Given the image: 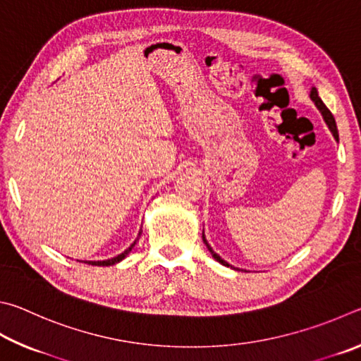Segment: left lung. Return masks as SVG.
<instances>
[{
	"label": "left lung",
	"instance_id": "left-lung-1",
	"mask_svg": "<svg viewBox=\"0 0 361 361\" xmlns=\"http://www.w3.org/2000/svg\"><path fill=\"white\" fill-rule=\"evenodd\" d=\"M309 97H311V99L314 101V104L317 106V109L322 112V117H324V120H325V123L328 125V128H330V131L333 133V136H334V139H336V141H339V135H338V128H336V122H334V117H333V114L330 112V109H328V107L324 104V101L320 99V97H319V92H317V88L315 87H312L311 88V94H309ZM203 241H204V244H206V247H207V250L211 252V255L216 258V260L219 262V263H222L224 267H228V268H233V269H236L235 267H231L230 263H226L224 258H220V255H217L216 252L212 250V247L209 245V243L206 241V236H204V231H203Z\"/></svg>",
	"mask_w": 361,
	"mask_h": 361
}]
</instances>
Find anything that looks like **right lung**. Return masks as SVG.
I'll use <instances>...</instances> for the list:
<instances>
[{
    "label": "right lung",
    "mask_w": 361,
    "mask_h": 361,
    "mask_svg": "<svg viewBox=\"0 0 361 361\" xmlns=\"http://www.w3.org/2000/svg\"><path fill=\"white\" fill-rule=\"evenodd\" d=\"M141 233H142V230H139V233H137V238L135 239V243H133L128 249L123 250L122 254H120V255H117V257H112V258H109V260H103V262H84V263H87V264H93V267H111V264H116V263H118V262H122L123 258L130 254L131 249L135 247V244L139 241V236H141Z\"/></svg>",
    "instance_id": "obj_1"
}]
</instances>
